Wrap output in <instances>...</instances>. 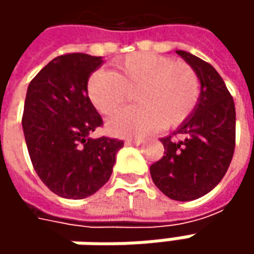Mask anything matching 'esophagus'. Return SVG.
I'll return each mask as SVG.
<instances>
[{
	"instance_id": "34e87169",
	"label": "esophagus",
	"mask_w": 254,
	"mask_h": 254,
	"mask_svg": "<svg viewBox=\"0 0 254 254\" xmlns=\"http://www.w3.org/2000/svg\"><path fill=\"white\" fill-rule=\"evenodd\" d=\"M142 140H140V138H127L126 140V144L127 145H138V144H141Z\"/></svg>"
}]
</instances>
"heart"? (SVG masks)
I'll use <instances>...</instances> for the list:
<instances>
[{
  "label": "heart",
  "mask_w": 254,
  "mask_h": 254,
  "mask_svg": "<svg viewBox=\"0 0 254 254\" xmlns=\"http://www.w3.org/2000/svg\"><path fill=\"white\" fill-rule=\"evenodd\" d=\"M200 90L190 64L152 54L127 55L113 64L112 72L94 70L86 83L89 100L102 114L116 112L134 96L137 106L113 114L106 124L120 137L142 135L161 126L178 128L196 110Z\"/></svg>",
  "instance_id": "heart-1"
}]
</instances>
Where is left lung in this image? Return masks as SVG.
Here are the masks:
<instances>
[{
	"label": "left lung",
	"mask_w": 254,
	"mask_h": 254,
	"mask_svg": "<svg viewBox=\"0 0 254 254\" xmlns=\"http://www.w3.org/2000/svg\"><path fill=\"white\" fill-rule=\"evenodd\" d=\"M200 79V99L185 124L161 138L164 155L150 167L152 182L174 200H193L212 190L229 168L236 142L233 97L215 67L177 51Z\"/></svg>",
	"instance_id": "left-lung-1"
}]
</instances>
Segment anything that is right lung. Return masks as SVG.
Wrapping results in <instances>:
<instances>
[{
	"label": "right lung",
	"instance_id": "add662e5",
	"mask_svg": "<svg viewBox=\"0 0 254 254\" xmlns=\"http://www.w3.org/2000/svg\"><path fill=\"white\" fill-rule=\"evenodd\" d=\"M102 56L66 54L52 59L28 86L22 128L38 177L54 193L83 199L109 181L124 141L92 138L102 116L86 93Z\"/></svg>",
	"mask_w": 254,
	"mask_h": 254
}]
</instances>
